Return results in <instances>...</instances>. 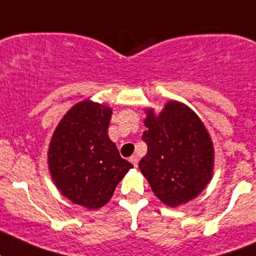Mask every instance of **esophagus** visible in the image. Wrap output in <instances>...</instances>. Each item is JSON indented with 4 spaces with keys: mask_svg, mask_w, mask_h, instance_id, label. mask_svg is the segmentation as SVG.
Returning <instances> with one entry per match:
<instances>
[{
    "mask_svg": "<svg viewBox=\"0 0 256 256\" xmlns=\"http://www.w3.org/2000/svg\"><path fill=\"white\" fill-rule=\"evenodd\" d=\"M130 162L134 166H138V158L136 155H132L130 158Z\"/></svg>",
    "mask_w": 256,
    "mask_h": 256,
    "instance_id": "1",
    "label": "esophagus"
}]
</instances>
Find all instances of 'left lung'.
<instances>
[{"mask_svg": "<svg viewBox=\"0 0 256 256\" xmlns=\"http://www.w3.org/2000/svg\"><path fill=\"white\" fill-rule=\"evenodd\" d=\"M148 152L138 162L156 198L170 208L195 199L214 171V146L206 128L188 106L168 101L158 115L145 111Z\"/></svg>", "mask_w": 256, "mask_h": 256, "instance_id": "1", "label": "left lung"}]
</instances>
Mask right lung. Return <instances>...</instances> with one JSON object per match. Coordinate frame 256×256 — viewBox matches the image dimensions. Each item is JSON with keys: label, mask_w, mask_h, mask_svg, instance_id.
Wrapping results in <instances>:
<instances>
[{"label": "right lung", "mask_w": 256, "mask_h": 256, "mask_svg": "<svg viewBox=\"0 0 256 256\" xmlns=\"http://www.w3.org/2000/svg\"><path fill=\"white\" fill-rule=\"evenodd\" d=\"M112 110L84 100L57 125L48 146V168L64 196L88 210L104 206L134 166L108 135Z\"/></svg>", "instance_id": "obj_1"}]
</instances>
